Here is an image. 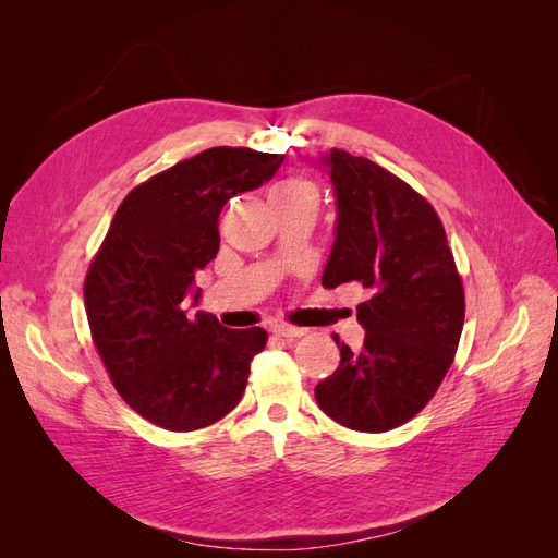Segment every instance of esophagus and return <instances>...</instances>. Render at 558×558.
<instances>
[{
    "mask_svg": "<svg viewBox=\"0 0 558 558\" xmlns=\"http://www.w3.org/2000/svg\"><path fill=\"white\" fill-rule=\"evenodd\" d=\"M275 335L279 337H286V340H295V337H302L307 330L305 328H298V326H286V324H279L272 328Z\"/></svg>",
    "mask_w": 558,
    "mask_h": 558,
    "instance_id": "34e87169",
    "label": "esophagus"
}]
</instances>
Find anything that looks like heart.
<instances>
[{
    "mask_svg": "<svg viewBox=\"0 0 558 558\" xmlns=\"http://www.w3.org/2000/svg\"><path fill=\"white\" fill-rule=\"evenodd\" d=\"M316 199L318 193L314 183L305 179H283L269 191V202L272 205H281V202H310V205H316Z\"/></svg>",
    "mask_w": 558,
    "mask_h": 558,
    "instance_id": "heart-1",
    "label": "heart"
}]
</instances>
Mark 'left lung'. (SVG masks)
Returning a JSON list of instances; mask_svg holds the SVG:
<instances>
[{
	"label": "left lung",
	"mask_w": 558,
	"mask_h": 558,
	"mask_svg": "<svg viewBox=\"0 0 558 558\" xmlns=\"http://www.w3.org/2000/svg\"><path fill=\"white\" fill-rule=\"evenodd\" d=\"M332 183L335 242L320 283H361L365 342L340 344V365L318 381V408L351 430L384 433L426 408L461 340L465 298L445 228L428 202L367 158L318 156Z\"/></svg>",
	"instance_id": "1"
}]
</instances>
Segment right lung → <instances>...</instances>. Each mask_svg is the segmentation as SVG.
I'll return each mask as SVG.
<instances>
[{
	"label": "right lung",
	"instance_id": "right-lung-1",
	"mask_svg": "<svg viewBox=\"0 0 558 558\" xmlns=\"http://www.w3.org/2000/svg\"><path fill=\"white\" fill-rule=\"evenodd\" d=\"M279 154L214 146L150 177L118 207L88 269L86 314L116 391L167 430H197L238 408L263 328L230 330L197 307L195 275L221 246L218 214L260 189Z\"/></svg>",
	"mask_w": 558,
	"mask_h": 558
}]
</instances>
